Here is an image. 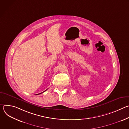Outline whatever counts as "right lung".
Here are the masks:
<instances>
[{"label":"right lung","instance_id":"1","mask_svg":"<svg viewBox=\"0 0 129 129\" xmlns=\"http://www.w3.org/2000/svg\"><path fill=\"white\" fill-rule=\"evenodd\" d=\"M46 90H47V89H46ZM46 90H45V91H43V92H45V91H46ZM43 92H41V93H39V94H36V95H38V94H41V93H43Z\"/></svg>","mask_w":129,"mask_h":129}]
</instances>
